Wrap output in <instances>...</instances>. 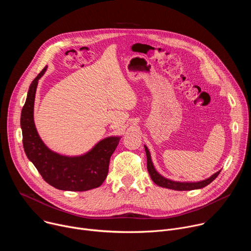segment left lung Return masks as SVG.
<instances>
[{
	"label": "left lung",
	"instance_id": "8db88e82",
	"mask_svg": "<svg viewBox=\"0 0 251 251\" xmlns=\"http://www.w3.org/2000/svg\"><path fill=\"white\" fill-rule=\"evenodd\" d=\"M145 148V152H146V156H147V169L149 172V175L152 178V181L159 187L162 188H166V189H170V190H175V191H193V190H199V189H202L205 186L209 185L214 178H216L219 174L221 173V170L217 173H214L213 175H211L209 177L205 178V180L202 181H199V182H180V181H173L170 180V178L162 176L155 168L153 162H152V158H151V154L150 151L148 149V147L146 145H144Z\"/></svg>",
	"mask_w": 251,
	"mask_h": 251
}]
</instances>
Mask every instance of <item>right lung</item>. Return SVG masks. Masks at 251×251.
Listing matches in <instances>:
<instances>
[{"label": "right lung", "instance_id": "1", "mask_svg": "<svg viewBox=\"0 0 251 251\" xmlns=\"http://www.w3.org/2000/svg\"><path fill=\"white\" fill-rule=\"evenodd\" d=\"M47 69L48 66L30 83L22 110L21 128L25 153L44 180L57 190L84 192L98 188L108 174L110 157L121 137H106L89 151L77 156L60 155L50 150L40 137L33 120L35 92Z\"/></svg>", "mask_w": 251, "mask_h": 251}]
</instances>
